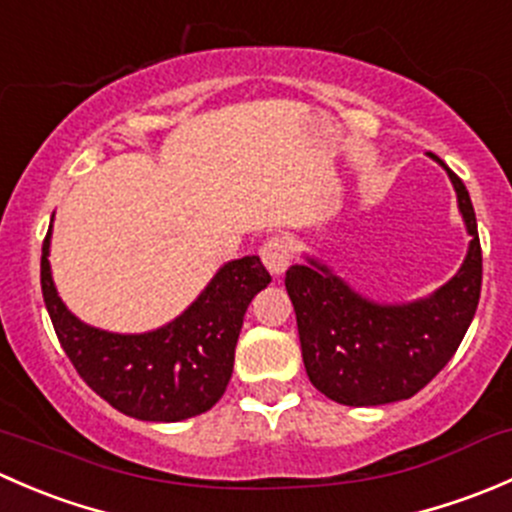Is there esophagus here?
I'll return each mask as SVG.
<instances>
[{"label": "esophagus", "mask_w": 512, "mask_h": 512, "mask_svg": "<svg viewBox=\"0 0 512 512\" xmlns=\"http://www.w3.org/2000/svg\"><path fill=\"white\" fill-rule=\"evenodd\" d=\"M260 255L267 270H270L272 275L280 277L289 267V262H292V247H289V242L282 240V237H270V240L262 245Z\"/></svg>", "instance_id": "34e87169"}]
</instances>
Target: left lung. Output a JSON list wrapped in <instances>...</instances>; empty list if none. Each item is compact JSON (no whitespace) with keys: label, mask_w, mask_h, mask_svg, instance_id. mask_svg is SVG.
I'll use <instances>...</instances> for the list:
<instances>
[{"label":"left lung","mask_w":512,"mask_h":512,"mask_svg":"<svg viewBox=\"0 0 512 512\" xmlns=\"http://www.w3.org/2000/svg\"><path fill=\"white\" fill-rule=\"evenodd\" d=\"M446 168L466 223L461 270L423 299L384 304L352 289L332 267L307 257L287 270L304 369L314 389L344 406H384L418 394L456 354L476 314L483 280L478 223L463 180Z\"/></svg>","instance_id":"obj_1"}]
</instances>
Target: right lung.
Segmentation results:
<instances>
[{"instance_id":"right-lung-1","label":"right lung","mask_w":512,"mask_h":512,"mask_svg":"<svg viewBox=\"0 0 512 512\" xmlns=\"http://www.w3.org/2000/svg\"><path fill=\"white\" fill-rule=\"evenodd\" d=\"M51 227L41 247V292L54 332L81 379L121 414L141 421H185L213 409L235 364L242 317L270 285L260 257L232 260L180 317L153 332L96 329L69 312L49 265Z\"/></svg>"}]
</instances>
